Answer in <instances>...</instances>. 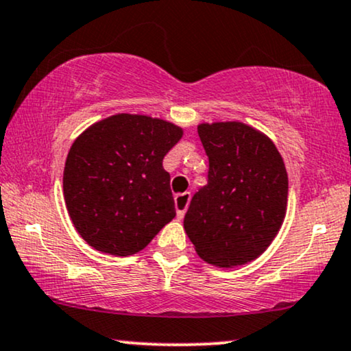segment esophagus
I'll return each instance as SVG.
<instances>
[{"instance_id": "esophagus-1", "label": "esophagus", "mask_w": 351, "mask_h": 351, "mask_svg": "<svg viewBox=\"0 0 351 351\" xmlns=\"http://www.w3.org/2000/svg\"><path fill=\"white\" fill-rule=\"evenodd\" d=\"M189 201H191L189 193H181L175 196V208H176V215H178V219H183L184 217V212L189 206Z\"/></svg>"}]
</instances>
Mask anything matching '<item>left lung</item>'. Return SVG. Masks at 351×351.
<instances>
[{"label": "left lung", "instance_id": "obj_1", "mask_svg": "<svg viewBox=\"0 0 351 351\" xmlns=\"http://www.w3.org/2000/svg\"><path fill=\"white\" fill-rule=\"evenodd\" d=\"M208 183L194 194L184 232L207 264H250L270 246L287 215L288 176L272 139L251 124H197Z\"/></svg>", "mask_w": 351, "mask_h": 351}]
</instances>
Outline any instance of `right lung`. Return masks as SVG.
<instances>
[{
    "instance_id": "right-lung-1",
    "label": "right lung",
    "mask_w": 351,
    "mask_h": 351,
    "mask_svg": "<svg viewBox=\"0 0 351 351\" xmlns=\"http://www.w3.org/2000/svg\"><path fill=\"white\" fill-rule=\"evenodd\" d=\"M183 128L147 114L117 113L82 131L64 163L69 219L88 246L126 257L175 219L163 157Z\"/></svg>"
}]
</instances>
